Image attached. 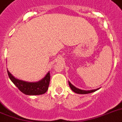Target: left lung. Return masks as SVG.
<instances>
[{
    "label": "left lung",
    "instance_id": "obj_1",
    "mask_svg": "<svg viewBox=\"0 0 122 122\" xmlns=\"http://www.w3.org/2000/svg\"><path fill=\"white\" fill-rule=\"evenodd\" d=\"M68 83H69V85H70V87L71 88V89L74 92L76 93V94H89V93L94 92H95V91H97V90H99V89H100V88H98V89H94V90L85 91V90H81V89L76 88V87H75L74 85H72V84L71 83V82H70L69 81H68Z\"/></svg>",
    "mask_w": 122,
    "mask_h": 122
}]
</instances>
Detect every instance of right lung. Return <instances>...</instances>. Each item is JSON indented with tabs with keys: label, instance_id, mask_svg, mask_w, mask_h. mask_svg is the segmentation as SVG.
<instances>
[{
	"label": "right lung",
	"instance_id": "obj_1",
	"mask_svg": "<svg viewBox=\"0 0 122 122\" xmlns=\"http://www.w3.org/2000/svg\"><path fill=\"white\" fill-rule=\"evenodd\" d=\"M7 73L12 83L25 94L29 96L44 94L48 90L51 78L49 71L42 79L36 82H30L19 80L18 78H15L8 70Z\"/></svg>",
	"mask_w": 122,
	"mask_h": 122
}]
</instances>
